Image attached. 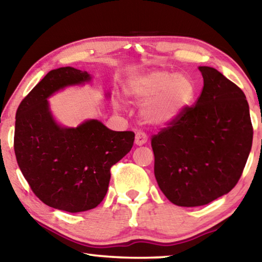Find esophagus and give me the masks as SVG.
<instances>
[{
    "label": "esophagus",
    "mask_w": 262,
    "mask_h": 262,
    "mask_svg": "<svg viewBox=\"0 0 262 262\" xmlns=\"http://www.w3.org/2000/svg\"><path fill=\"white\" fill-rule=\"evenodd\" d=\"M148 141V136L145 133L143 132H137L136 136H135V144L136 145H143L144 143H147Z\"/></svg>",
    "instance_id": "34e87169"
}]
</instances>
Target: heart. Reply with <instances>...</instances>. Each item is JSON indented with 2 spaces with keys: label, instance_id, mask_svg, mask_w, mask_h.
Listing matches in <instances>:
<instances>
[{
  "label": "heart",
  "instance_id": "b5f03b06",
  "mask_svg": "<svg viewBox=\"0 0 262 262\" xmlns=\"http://www.w3.org/2000/svg\"><path fill=\"white\" fill-rule=\"evenodd\" d=\"M127 94L145 103L141 111L145 122L165 126L176 121L192 104L195 84L187 75L155 70L133 78L127 85Z\"/></svg>",
  "mask_w": 262,
  "mask_h": 262
}]
</instances>
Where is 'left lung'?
<instances>
[{
	"label": "left lung",
	"mask_w": 262,
	"mask_h": 262,
	"mask_svg": "<svg viewBox=\"0 0 262 262\" xmlns=\"http://www.w3.org/2000/svg\"><path fill=\"white\" fill-rule=\"evenodd\" d=\"M196 103L151 137L155 177L180 207L207 205L229 193L247 162L253 140L245 94L211 67H199Z\"/></svg>",
	"instance_id": "8db88e82"
}]
</instances>
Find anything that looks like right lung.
<instances>
[{
  "mask_svg": "<svg viewBox=\"0 0 262 262\" xmlns=\"http://www.w3.org/2000/svg\"><path fill=\"white\" fill-rule=\"evenodd\" d=\"M90 79L72 67L51 70L21 100L16 113L14 149L24 178L39 200L55 209H94L107 193L111 167L130 151L135 134L114 132L98 120L62 128L47 98L60 89Z\"/></svg>",
  "mask_w": 262,
  "mask_h": 262,
  "instance_id": "right-lung-1",
  "label": "right lung"
}]
</instances>
